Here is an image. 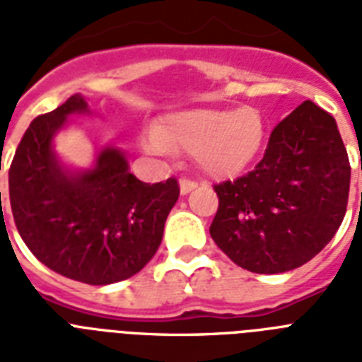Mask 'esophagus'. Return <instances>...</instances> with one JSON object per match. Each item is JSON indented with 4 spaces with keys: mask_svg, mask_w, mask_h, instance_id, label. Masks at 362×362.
Masks as SVG:
<instances>
[{
    "mask_svg": "<svg viewBox=\"0 0 362 362\" xmlns=\"http://www.w3.org/2000/svg\"><path fill=\"white\" fill-rule=\"evenodd\" d=\"M199 186V182L192 180V178H180V193L182 195H187L189 192H193L195 187Z\"/></svg>",
    "mask_w": 362,
    "mask_h": 362,
    "instance_id": "obj_1",
    "label": "esophagus"
}]
</instances>
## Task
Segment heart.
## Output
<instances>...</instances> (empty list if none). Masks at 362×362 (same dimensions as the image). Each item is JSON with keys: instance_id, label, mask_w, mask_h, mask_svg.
Instances as JSON below:
<instances>
[{"instance_id": "b5f03b06", "label": "heart", "mask_w": 362, "mask_h": 362, "mask_svg": "<svg viewBox=\"0 0 362 362\" xmlns=\"http://www.w3.org/2000/svg\"><path fill=\"white\" fill-rule=\"evenodd\" d=\"M264 133L267 124L259 109L199 107L167 116L158 129L142 135V144L153 153H193L199 169L221 178L238 175L253 163Z\"/></svg>"}]
</instances>
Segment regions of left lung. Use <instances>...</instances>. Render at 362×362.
I'll use <instances>...</instances> for the list:
<instances>
[{"label":"left lung","mask_w":362,"mask_h":362,"mask_svg":"<svg viewBox=\"0 0 362 362\" xmlns=\"http://www.w3.org/2000/svg\"><path fill=\"white\" fill-rule=\"evenodd\" d=\"M349 178L337 122L304 101L272 129L252 173L216 184L220 206L210 237L250 272L298 269L337 235L348 206Z\"/></svg>","instance_id":"8db88e82"}]
</instances>
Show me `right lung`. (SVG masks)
<instances>
[{"label": "right lung", "instance_id": "add662e5", "mask_svg": "<svg viewBox=\"0 0 362 362\" xmlns=\"http://www.w3.org/2000/svg\"><path fill=\"white\" fill-rule=\"evenodd\" d=\"M88 112L76 93L31 122L8 169V199L20 237L42 264L71 280L109 286L136 274L158 252L180 187L176 178L141 182L110 146L92 169H65L54 135L71 115Z\"/></svg>", "mask_w": 362, "mask_h": 362}]
</instances>
